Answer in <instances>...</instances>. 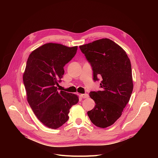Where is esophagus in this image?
Listing matches in <instances>:
<instances>
[{"label":"esophagus","mask_w":158,"mask_h":158,"mask_svg":"<svg viewBox=\"0 0 158 158\" xmlns=\"http://www.w3.org/2000/svg\"><path fill=\"white\" fill-rule=\"evenodd\" d=\"M81 96L82 98H89V95L87 94H81Z\"/></svg>","instance_id":"obj_1"}]
</instances>
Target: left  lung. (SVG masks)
Returning <instances> with one entry per match:
<instances>
[{
	"mask_svg": "<svg viewBox=\"0 0 158 158\" xmlns=\"http://www.w3.org/2000/svg\"><path fill=\"white\" fill-rule=\"evenodd\" d=\"M91 64L93 79L99 81L101 91L90 92L96 104L87 112L91 121L105 128L113 124L122 115L133 89L131 64L126 52L109 39H102L80 46Z\"/></svg>",
	"mask_w": 158,
	"mask_h": 158,
	"instance_id": "obj_1",
	"label": "left lung"
}]
</instances>
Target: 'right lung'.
I'll return each instance as SVG.
<instances>
[{
	"mask_svg": "<svg viewBox=\"0 0 158 158\" xmlns=\"http://www.w3.org/2000/svg\"><path fill=\"white\" fill-rule=\"evenodd\" d=\"M77 46L69 48L48 43L31 52L23 82L27 99L34 113L46 126L57 129L69 119V109L79 101L77 95L60 91L57 86L64 67L76 55Z\"/></svg>",
	"mask_w": 158,
	"mask_h": 158,
	"instance_id": "add662e5",
	"label": "right lung"
}]
</instances>
